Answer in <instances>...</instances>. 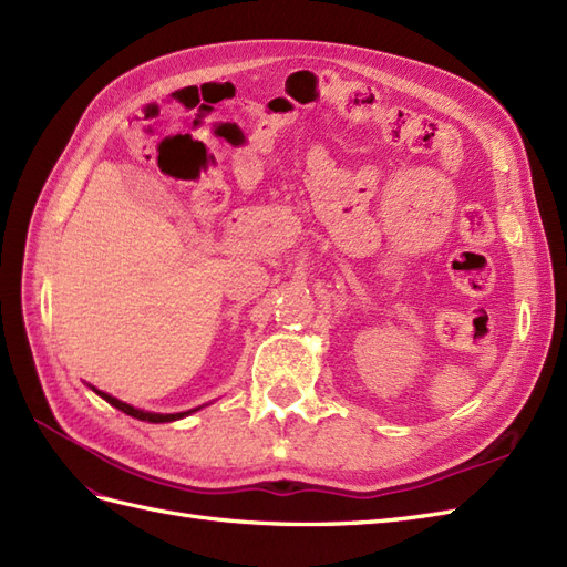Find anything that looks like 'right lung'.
<instances>
[{"instance_id": "add662e5", "label": "right lung", "mask_w": 567, "mask_h": 567, "mask_svg": "<svg viewBox=\"0 0 567 567\" xmlns=\"http://www.w3.org/2000/svg\"><path fill=\"white\" fill-rule=\"evenodd\" d=\"M90 390H94V392L99 394V398L106 400L111 406L123 411V414H127V416H132V419H140V421H148V423H173V421H179V419H184V416H188V414H194V411H198V409L205 406V404H203V406H196V409L179 411V414H156V411L136 409V406H132V404H127V402H123V400L113 398V394H109V392H104V390H96L94 385H90Z\"/></svg>"}]
</instances>
